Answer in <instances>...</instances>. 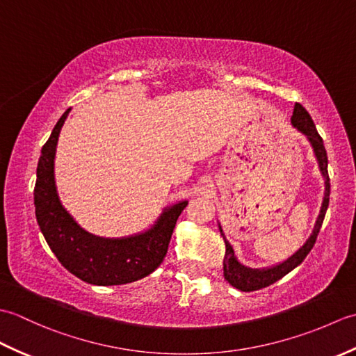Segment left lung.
Listing matches in <instances>:
<instances>
[{
    "label": "left lung",
    "mask_w": 356,
    "mask_h": 356,
    "mask_svg": "<svg viewBox=\"0 0 356 356\" xmlns=\"http://www.w3.org/2000/svg\"><path fill=\"white\" fill-rule=\"evenodd\" d=\"M291 122L298 131H301L306 136L309 142H311L316 161H318L320 171L324 177V197H323L320 214H318V217H316L312 234L309 236L306 243L301 246L297 252L292 254L289 259L284 260L283 263H278V264H275V266L263 268V269H252V268L245 266V264H241L237 260L236 254H234V249L229 245V241L225 238L222 226L218 225V229H220V234L223 236L225 245H226V254L223 259V275L226 280H228V283L238 291H243V292L259 291V289H261V287H266L272 283L278 282L280 278H283L286 274H289L292 269L297 268L298 264L306 259V255L311 252V249L314 248L316 236H318L320 228H321L323 220H324V216H326V211L329 207V195H330V184H329L330 180H329V172H327L326 148H324L323 139L318 134V131H316L311 115H309L306 108L301 104H295Z\"/></svg>",
    "instance_id": "obj_1"
}]
</instances>
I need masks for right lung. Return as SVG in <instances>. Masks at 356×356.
I'll return each instance as SVG.
<instances>
[{"instance_id": "add662e5", "label": "right lung", "mask_w": 356, "mask_h": 356, "mask_svg": "<svg viewBox=\"0 0 356 356\" xmlns=\"http://www.w3.org/2000/svg\"><path fill=\"white\" fill-rule=\"evenodd\" d=\"M69 113L70 108L56 122L38 161L33 191L38 225L59 263L82 282L96 286L136 282L163 261L174 226L188 202L165 208L149 229L130 237L104 238L82 229L63 207L55 185L58 138Z\"/></svg>"}]
</instances>
